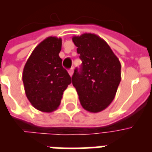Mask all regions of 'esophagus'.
I'll return each instance as SVG.
<instances>
[{
  "label": "esophagus",
  "instance_id": "esophagus-1",
  "mask_svg": "<svg viewBox=\"0 0 152 152\" xmlns=\"http://www.w3.org/2000/svg\"><path fill=\"white\" fill-rule=\"evenodd\" d=\"M73 71H74V68H73V67H72V68H71V69H70L69 71H68V73H69V75L71 76H72L73 75Z\"/></svg>",
  "mask_w": 152,
  "mask_h": 152
}]
</instances>
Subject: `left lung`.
<instances>
[{
  "instance_id": "8db88e82",
  "label": "left lung",
  "mask_w": 152,
  "mask_h": 152,
  "mask_svg": "<svg viewBox=\"0 0 152 152\" xmlns=\"http://www.w3.org/2000/svg\"><path fill=\"white\" fill-rule=\"evenodd\" d=\"M82 61L72 80L83 108L89 112L103 111L113 101L121 80V65L108 44L92 33L73 37Z\"/></svg>"
}]
</instances>
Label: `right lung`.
I'll return each mask as SVG.
<instances>
[{
  "mask_svg": "<svg viewBox=\"0 0 152 152\" xmlns=\"http://www.w3.org/2000/svg\"><path fill=\"white\" fill-rule=\"evenodd\" d=\"M62 39L49 37L32 51L23 72V82L27 98L40 112L55 111L63 98L64 90L72 78L62 66L58 55Z\"/></svg>",
  "mask_w": 152,
  "mask_h": 152,
  "instance_id": "add662e5",
  "label": "right lung"
}]
</instances>
